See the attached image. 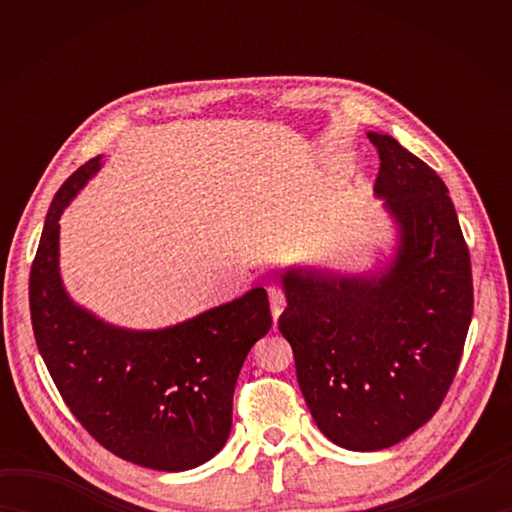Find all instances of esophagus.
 <instances>
[{
  "mask_svg": "<svg viewBox=\"0 0 512 512\" xmlns=\"http://www.w3.org/2000/svg\"><path fill=\"white\" fill-rule=\"evenodd\" d=\"M268 297H270V310H273V319L277 323L281 310H284V306H286V295H284V290H281V288L270 286L268 288Z\"/></svg>",
  "mask_w": 512,
  "mask_h": 512,
  "instance_id": "obj_1",
  "label": "esophagus"
}]
</instances>
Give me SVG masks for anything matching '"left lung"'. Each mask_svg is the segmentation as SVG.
I'll list each match as a JSON object with an SVG mask.
<instances>
[{
	"instance_id": "left-lung-1",
	"label": "left lung",
	"mask_w": 512,
	"mask_h": 512,
	"mask_svg": "<svg viewBox=\"0 0 512 512\" xmlns=\"http://www.w3.org/2000/svg\"><path fill=\"white\" fill-rule=\"evenodd\" d=\"M378 149V198L400 228L385 273L288 270L279 332L314 422L334 444L380 451L429 422L458 372L473 317L471 255L447 184L396 138Z\"/></svg>"
}]
</instances>
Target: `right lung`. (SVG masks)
<instances>
[{
    "instance_id": "1",
    "label": "right lung",
    "mask_w": 512,
    "mask_h": 512,
    "mask_svg": "<svg viewBox=\"0 0 512 512\" xmlns=\"http://www.w3.org/2000/svg\"><path fill=\"white\" fill-rule=\"evenodd\" d=\"M101 167L92 158L52 198L30 268L39 354L72 416L118 458L187 471L220 451L246 354L273 317L264 288L173 328L121 330L74 306L59 277V217Z\"/></svg>"
}]
</instances>
